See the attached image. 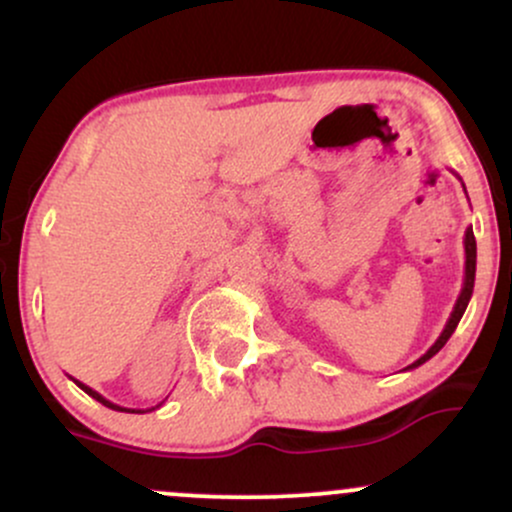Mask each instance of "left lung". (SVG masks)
I'll use <instances>...</instances> for the list:
<instances>
[{
    "label": "left lung",
    "instance_id": "left-lung-1",
    "mask_svg": "<svg viewBox=\"0 0 512 512\" xmlns=\"http://www.w3.org/2000/svg\"><path fill=\"white\" fill-rule=\"evenodd\" d=\"M462 187H464V185H462ZM464 192H467V190H464ZM474 276H477V240H474V231H472V226H469L467 231H464V284H462L460 296H457V301H455V308H452V313H450V317H448V322H445L443 332H440V337L436 339V342H433L431 349H428L426 354L421 356V358H416V361L411 363V366L404 368V370L419 368L421 363L428 361V358L436 356L438 351L445 346V342H448V339L452 337V332H455L457 322L462 320L464 310H467L469 298H472Z\"/></svg>",
    "mask_w": 512,
    "mask_h": 512
}]
</instances>
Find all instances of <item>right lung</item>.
I'll return each mask as SVG.
<instances>
[{"mask_svg": "<svg viewBox=\"0 0 512 512\" xmlns=\"http://www.w3.org/2000/svg\"><path fill=\"white\" fill-rule=\"evenodd\" d=\"M69 378H72V375H69ZM72 380H74V378H72ZM74 383L79 385L81 390H84L88 397H93V399H96V402H101L103 407L115 409V411H127V414H146V411H154V409H158V407H161V404H163V402H161V404H156V407H151V409H127V407H120V404L110 402V399H105V397L101 395V392H96V390H93V387H88V385H84V383H79V380H74Z\"/></svg>", "mask_w": 512, "mask_h": 512, "instance_id": "1", "label": "right lung"}]
</instances>
